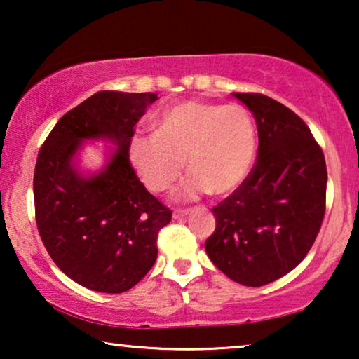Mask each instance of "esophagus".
<instances>
[{
  "label": "esophagus",
  "mask_w": 359,
  "mask_h": 359,
  "mask_svg": "<svg viewBox=\"0 0 359 359\" xmlns=\"http://www.w3.org/2000/svg\"><path fill=\"white\" fill-rule=\"evenodd\" d=\"M188 212H189L188 209H176L175 212H173V217L175 219H181V217H184V215H188Z\"/></svg>",
  "instance_id": "esophagus-1"
}]
</instances>
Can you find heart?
Returning <instances> with one entry per match:
<instances>
[{
  "instance_id": "b5f03b06",
  "label": "heart",
  "mask_w": 359,
  "mask_h": 359,
  "mask_svg": "<svg viewBox=\"0 0 359 359\" xmlns=\"http://www.w3.org/2000/svg\"><path fill=\"white\" fill-rule=\"evenodd\" d=\"M257 154L252 116L238 104L186 101L163 112L155 134H135L129 158L144 184L165 193L186 170L191 175L180 191L184 199L209 191L232 193L247 178Z\"/></svg>"
}]
</instances>
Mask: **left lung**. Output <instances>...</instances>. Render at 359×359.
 <instances>
[{
	"mask_svg": "<svg viewBox=\"0 0 359 359\" xmlns=\"http://www.w3.org/2000/svg\"><path fill=\"white\" fill-rule=\"evenodd\" d=\"M252 111L258 154L252 171L212 208L205 252L243 286H264L292 271L316 242L325 215L327 165L306 122L259 93H233Z\"/></svg>",
	"mask_w": 359,
	"mask_h": 359,
	"instance_id": "left-lung-1",
	"label": "left lung"
}]
</instances>
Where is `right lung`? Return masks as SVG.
<instances>
[{
	"label": "right lung",
	"instance_id": "right-lung-1",
	"mask_svg": "<svg viewBox=\"0 0 359 359\" xmlns=\"http://www.w3.org/2000/svg\"><path fill=\"white\" fill-rule=\"evenodd\" d=\"M155 93L97 91L57 122L34 171L36 224L53 263L91 291L119 294L154 266L158 232L171 210L145 189L129 158L134 127ZM85 138L118 149L101 174L85 179L72 156Z\"/></svg>",
	"mask_w": 359,
	"mask_h": 359
}]
</instances>
